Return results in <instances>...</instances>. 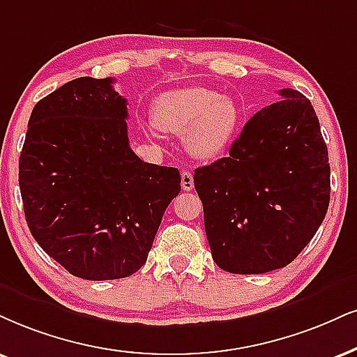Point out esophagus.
Here are the masks:
<instances>
[{
  "label": "esophagus",
  "instance_id": "34e87169",
  "mask_svg": "<svg viewBox=\"0 0 357 357\" xmlns=\"http://www.w3.org/2000/svg\"><path fill=\"white\" fill-rule=\"evenodd\" d=\"M182 188H183V190H187V192H190L192 188H193V175H192V172H188V170L182 172Z\"/></svg>",
  "mask_w": 357,
  "mask_h": 357
}]
</instances>
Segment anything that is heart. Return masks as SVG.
Returning a JSON list of instances; mask_svg holds the SVG:
<instances>
[{
  "instance_id": "b5f03b06",
  "label": "heart",
  "mask_w": 357,
  "mask_h": 357,
  "mask_svg": "<svg viewBox=\"0 0 357 357\" xmlns=\"http://www.w3.org/2000/svg\"><path fill=\"white\" fill-rule=\"evenodd\" d=\"M151 117L157 129L183 134L187 151L199 158H212L225 151L238 127L235 102L215 91L188 87L164 92L153 100Z\"/></svg>"
}]
</instances>
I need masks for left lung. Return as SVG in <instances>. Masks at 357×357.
Wrapping results in <instances>:
<instances>
[{
    "mask_svg": "<svg viewBox=\"0 0 357 357\" xmlns=\"http://www.w3.org/2000/svg\"><path fill=\"white\" fill-rule=\"evenodd\" d=\"M246 122L230 155L193 175L213 261L235 275L284 268L329 205L328 147L310 99L281 89Z\"/></svg>",
    "mask_w": 357,
    "mask_h": 357,
    "instance_id": "1",
    "label": "left lung"
}]
</instances>
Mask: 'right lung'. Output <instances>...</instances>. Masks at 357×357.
Here are the masks:
<instances>
[{"label": "right lung", "mask_w": 357, "mask_h": 357, "mask_svg": "<svg viewBox=\"0 0 357 357\" xmlns=\"http://www.w3.org/2000/svg\"><path fill=\"white\" fill-rule=\"evenodd\" d=\"M114 79L77 77L34 105L20 155L31 235L71 275L104 281L147 261L180 172L147 164L127 137Z\"/></svg>", "instance_id": "obj_1"}]
</instances>
